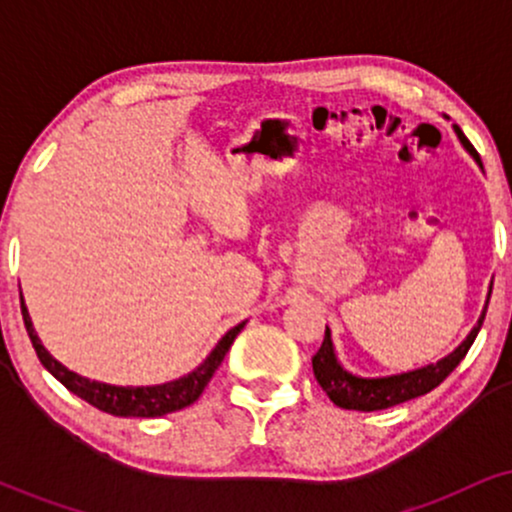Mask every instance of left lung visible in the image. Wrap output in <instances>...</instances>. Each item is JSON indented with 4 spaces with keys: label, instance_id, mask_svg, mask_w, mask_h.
I'll use <instances>...</instances> for the list:
<instances>
[{
    "label": "left lung",
    "instance_id": "1",
    "mask_svg": "<svg viewBox=\"0 0 512 512\" xmlns=\"http://www.w3.org/2000/svg\"><path fill=\"white\" fill-rule=\"evenodd\" d=\"M455 132H457V137H460L464 149H467L469 154H472L474 161L481 166V158L477 154V149L469 144V139L464 137L462 129L455 127ZM489 298H491V291H489ZM484 317H486V308H484V313H481L477 325H474V330L467 334V339H464V342L457 346L452 354L440 358L438 363H428V366L409 370V373L387 375V378H358V375H351L349 370L342 368V363L337 361V354H334L330 327H325V339H322V346L313 356V373H315L317 383H320L322 390L327 392V397H330L337 407L356 409V411L390 409V407H395V404L409 402V399L426 395V392H431L433 387H438L440 383H443L452 370L460 366L462 358L467 356L469 346L474 344L481 325H484Z\"/></svg>",
    "mask_w": 512,
    "mask_h": 512
}]
</instances>
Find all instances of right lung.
<instances>
[{
	"instance_id": "obj_1",
	"label": "right lung",
	"mask_w": 512,
	"mask_h": 512,
	"mask_svg": "<svg viewBox=\"0 0 512 512\" xmlns=\"http://www.w3.org/2000/svg\"><path fill=\"white\" fill-rule=\"evenodd\" d=\"M21 315H23V322H26V332L28 337H31L33 349L35 354H38L40 363H43V366L48 368L69 392H74L76 397H81L84 402L105 411V414L146 416V419L170 414V411L185 409L190 407L192 402H197L199 395L204 392V387L209 385L211 375H214L216 368L221 366L223 356H226L228 349H231L233 339H236L240 330L245 327V322H240V325L233 327V330H228L221 337V342L214 346V351L204 358V363H199L192 373L182 375L178 380H170V383L151 385V387H120V385H108V383H98V380L81 378V375H76L74 370L64 368L60 361H55V358L50 356V351L40 344L38 334L33 330V322L31 317H28L23 296H21Z\"/></svg>"
}]
</instances>
